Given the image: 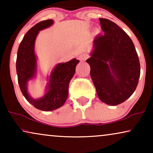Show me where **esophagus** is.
I'll use <instances>...</instances> for the list:
<instances>
[{
	"label": "esophagus",
	"mask_w": 153,
	"mask_h": 153,
	"mask_svg": "<svg viewBox=\"0 0 153 153\" xmlns=\"http://www.w3.org/2000/svg\"><path fill=\"white\" fill-rule=\"evenodd\" d=\"M88 58H89V54L88 53H83L79 56V59L80 60H85Z\"/></svg>",
	"instance_id": "esophagus-1"
}]
</instances>
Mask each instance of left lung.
I'll return each instance as SVG.
<instances>
[{
  "mask_svg": "<svg viewBox=\"0 0 153 153\" xmlns=\"http://www.w3.org/2000/svg\"><path fill=\"white\" fill-rule=\"evenodd\" d=\"M103 34L94 39V50L86 60L100 100L116 106L135 91L141 72L139 59L130 37L116 24L100 18Z\"/></svg>",
  "mask_w": 153,
  "mask_h": 153,
  "instance_id": "8db88e82",
  "label": "left lung"
}]
</instances>
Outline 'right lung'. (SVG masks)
I'll return each mask as SVG.
<instances>
[{
	"instance_id": "obj_1",
	"label": "right lung",
	"mask_w": 153,
	"mask_h": 153,
	"mask_svg": "<svg viewBox=\"0 0 153 153\" xmlns=\"http://www.w3.org/2000/svg\"><path fill=\"white\" fill-rule=\"evenodd\" d=\"M53 21L47 19L37 23L32 27L21 42L17 51L16 68L21 91L27 101L37 109L49 111L60 108L68 96V88L74 76L76 65V58L65 63L58 64L51 74L48 91L43 97L34 100L27 92V83L36 74V57L34 52L35 40L39 31L53 24Z\"/></svg>"
}]
</instances>
